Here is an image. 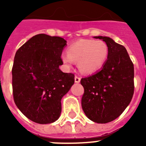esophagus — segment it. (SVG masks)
Wrapping results in <instances>:
<instances>
[{
  "mask_svg": "<svg viewBox=\"0 0 146 146\" xmlns=\"http://www.w3.org/2000/svg\"><path fill=\"white\" fill-rule=\"evenodd\" d=\"M74 81H75V82H77V83L80 82V77H78V76H75V77H74Z\"/></svg>",
  "mask_w": 146,
  "mask_h": 146,
  "instance_id": "34e87169",
  "label": "esophagus"
}]
</instances>
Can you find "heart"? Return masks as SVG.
I'll use <instances>...</instances> for the list:
<instances>
[{
    "label": "heart",
    "mask_w": 146,
    "mask_h": 146,
    "mask_svg": "<svg viewBox=\"0 0 146 146\" xmlns=\"http://www.w3.org/2000/svg\"><path fill=\"white\" fill-rule=\"evenodd\" d=\"M108 57V47L102 40L80 39L61 54V60L68 68L77 62L79 70L85 74H92L103 66Z\"/></svg>",
    "instance_id": "heart-1"
}]
</instances>
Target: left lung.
I'll return each mask as SVG.
<instances>
[{
	"mask_svg": "<svg viewBox=\"0 0 146 146\" xmlns=\"http://www.w3.org/2000/svg\"><path fill=\"white\" fill-rule=\"evenodd\" d=\"M105 42L108 57L101 70L82 78L84 88L82 108L94 122L106 123L124 111L134 94V65L123 45L107 36H94Z\"/></svg>",
	"mask_w": 146,
	"mask_h": 146,
	"instance_id": "left-lung-1",
	"label": "left lung"
}]
</instances>
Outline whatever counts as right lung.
I'll list each match as a JSON object with an SVG mask.
<instances>
[{
	"instance_id": "add662e5",
	"label": "right lung",
	"mask_w": 146,
	"mask_h": 146,
	"mask_svg": "<svg viewBox=\"0 0 146 146\" xmlns=\"http://www.w3.org/2000/svg\"><path fill=\"white\" fill-rule=\"evenodd\" d=\"M66 41L41 33L16 52L12 67L14 101L24 115L40 124L58 119L61 99L74 82V75L59 69Z\"/></svg>"
}]
</instances>
